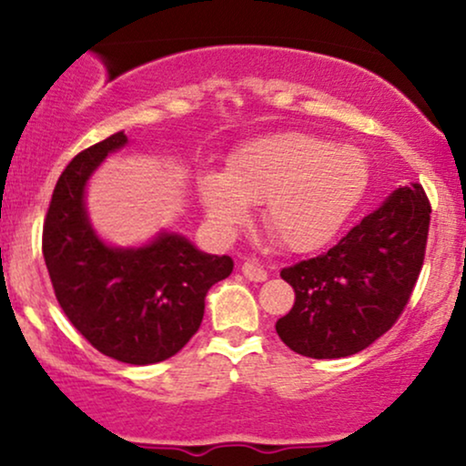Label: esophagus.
Returning a JSON list of instances; mask_svg holds the SVG:
<instances>
[{"mask_svg": "<svg viewBox=\"0 0 466 466\" xmlns=\"http://www.w3.org/2000/svg\"><path fill=\"white\" fill-rule=\"evenodd\" d=\"M240 271H243V276L251 282L267 280V269L260 263H256V260H245V263L240 265Z\"/></svg>", "mask_w": 466, "mask_h": 466, "instance_id": "obj_1", "label": "esophagus"}]
</instances>
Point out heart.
Here are the masks:
<instances>
[{
  "mask_svg": "<svg viewBox=\"0 0 466 466\" xmlns=\"http://www.w3.org/2000/svg\"><path fill=\"white\" fill-rule=\"evenodd\" d=\"M370 179L361 151L335 147L326 137L282 131L237 148L228 170L197 175V192L208 223L232 237L263 203L267 232L289 251H311L335 237L360 206Z\"/></svg>",
  "mask_w": 466,
  "mask_h": 466,
  "instance_id": "heart-1",
  "label": "heart"
}]
</instances>
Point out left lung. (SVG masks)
Here are the masks:
<instances>
[{
    "mask_svg": "<svg viewBox=\"0 0 466 466\" xmlns=\"http://www.w3.org/2000/svg\"><path fill=\"white\" fill-rule=\"evenodd\" d=\"M420 184L394 190L335 248L280 271L296 302L276 322L293 352L339 360L392 329L419 280L430 232Z\"/></svg>",
    "mask_w": 466,
    "mask_h": 466,
    "instance_id": "1",
    "label": "left lung"
}]
</instances>
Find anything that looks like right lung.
Returning <instances> with one entry per match:
<instances>
[{"label": "right lung", "mask_w": 466, "mask_h": 466, "mask_svg": "<svg viewBox=\"0 0 466 466\" xmlns=\"http://www.w3.org/2000/svg\"><path fill=\"white\" fill-rule=\"evenodd\" d=\"M125 131L78 153L56 181L44 223V258L63 313L96 350L133 366L177 355L199 330L206 296L232 274L229 256L206 254L177 232L114 248L89 221L85 192Z\"/></svg>", "instance_id": "add662e5"}]
</instances>
